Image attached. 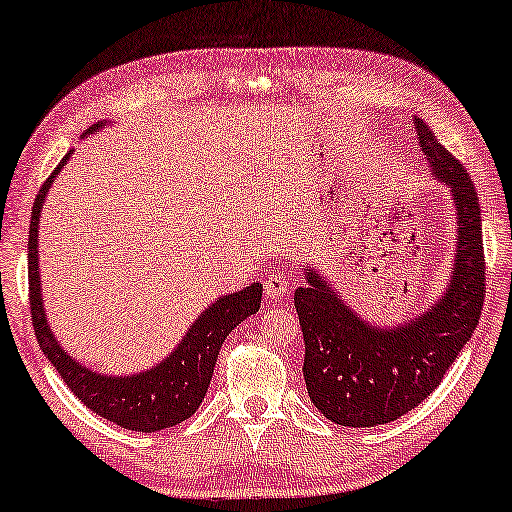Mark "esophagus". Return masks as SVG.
Instances as JSON below:
<instances>
[{
  "label": "esophagus",
  "instance_id": "34e87169",
  "mask_svg": "<svg viewBox=\"0 0 512 512\" xmlns=\"http://www.w3.org/2000/svg\"><path fill=\"white\" fill-rule=\"evenodd\" d=\"M292 290V283L290 278L283 276V273H271L269 278L264 280V294L269 299H276V297H283L285 292Z\"/></svg>",
  "mask_w": 512,
  "mask_h": 512
}]
</instances>
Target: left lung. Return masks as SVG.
I'll return each mask as SVG.
<instances>
[{
  "label": "left lung",
  "mask_w": 512,
  "mask_h": 512,
  "mask_svg": "<svg viewBox=\"0 0 512 512\" xmlns=\"http://www.w3.org/2000/svg\"><path fill=\"white\" fill-rule=\"evenodd\" d=\"M415 132L457 211L455 266L441 299L403 325L378 327L359 318L311 266L304 269L306 285L294 292L308 397L343 427H376L420 406L473 336L485 301L482 220L471 176L427 122L415 118Z\"/></svg>",
  "instance_id": "obj_1"
}]
</instances>
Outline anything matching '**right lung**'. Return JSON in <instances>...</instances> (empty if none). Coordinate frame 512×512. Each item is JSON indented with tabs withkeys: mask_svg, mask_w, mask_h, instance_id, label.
Masks as SVG:
<instances>
[{
	"mask_svg": "<svg viewBox=\"0 0 512 512\" xmlns=\"http://www.w3.org/2000/svg\"><path fill=\"white\" fill-rule=\"evenodd\" d=\"M102 125L90 127L95 132ZM71 150L64 160L57 164L48 181L32 206L30 222V241H27V271H30V308L32 325L37 331V341L43 355L55 366L64 383L76 394L83 406L92 413L106 417L122 429L132 431H160L167 427H176L187 417L194 415L199 403L204 401L208 385H211L215 362H218L220 348L225 338L232 334L236 325L259 311L262 304V285L253 283L234 294H225L213 301L204 313L194 320L187 329L174 352L164 357L160 364L143 373L132 376H104V373L92 371L90 366L76 362L69 352L57 343L53 331H50L46 308L41 299V278H39V218L43 201L53 185L55 176L60 174L67 164Z\"/></svg>",
	"mask_w": 512,
	"mask_h": 512,
	"instance_id": "1",
	"label": "right lung"
}]
</instances>
